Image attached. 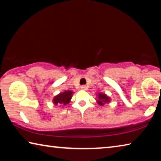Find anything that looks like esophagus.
Returning a JSON list of instances; mask_svg holds the SVG:
<instances>
[{
  "label": "esophagus",
  "mask_w": 161,
  "mask_h": 161,
  "mask_svg": "<svg viewBox=\"0 0 161 161\" xmlns=\"http://www.w3.org/2000/svg\"><path fill=\"white\" fill-rule=\"evenodd\" d=\"M81 89H83V90H84V89H86V86H81Z\"/></svg>",
  "instance_id": "esophagus-1"
}]
</instances>
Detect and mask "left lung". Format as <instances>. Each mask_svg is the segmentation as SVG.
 <instances>
[{
  "mask_svg": "<svg viewBox=\"0 0 161 161\" xmlns=\"http://www.w3.org/2000/svg\"><path fill=\"white\" fill-rule=\"evenodd\" d=\"M110 102V98L107 97L105 94L103 93H99L98 94V99H97V103L100 106H103L104 103H108Z\"/></svg>",
  "mask_w": 161,
  "mask_h": 161,
  "instance_id": "1",
  "label": "left lung"
}]
</instances>
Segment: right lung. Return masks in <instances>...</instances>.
<instances>
[{"label":"right lung","instance_id":"right-lung-1","mask_svg":"<svg viewBox=\"0 0 161 161\" xmlns=\"http://www.w3.org/2000/svg\"><path fill=\"white\" fill-rule=\"evenodd\" d=\"M73 92L64 91L62 93L59 94L54 97L53 102L54 105H62L65 106L70 102V100L72 97Z\"/></svg>","mask_w":161,"mask_h":161}]
</instances>
